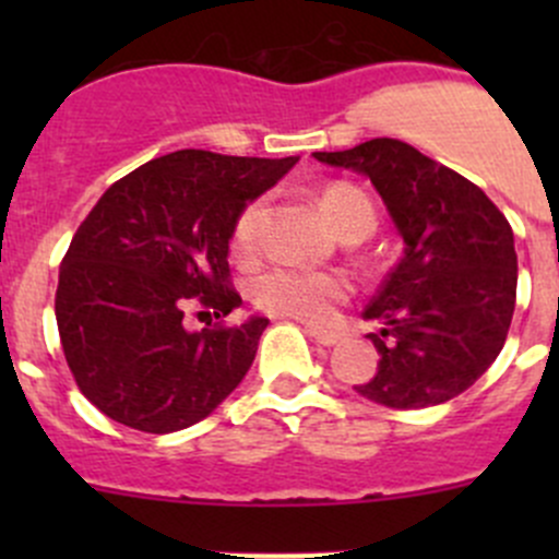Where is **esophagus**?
<instances>
[{
	"label": "esophagus",
	"mask_w": 559,
	"mask_h": 559,
	"mask_svg": "<svg viewBox=\"0 0 559 559\" xmlns=\"http://www.w3.org/2000/svg\"><path fill=\"white\" fill-rule=\"evenodd\" d=\"M306 330H308V335H311L316 343H321V346H335V343H341V335H337V332L319 330V326H313V324H308Z\"/></svg>",
	"instance_id": "obj_1"
}]
</instances>
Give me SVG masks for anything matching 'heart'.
Instances as JSON below:
<instances>
[{
	"instance_id": "b5f03b06",
	"label": "heart",
	"mask_w": 559,
	"mask_h": 559,
	"mask_svg": "<svg viewBox=\"0 0 559 559\" xmlns=\"http://www.w3.org/2000/svg\"><path fill=\"white\" fill-rule=\"evenodd\" d=\"M321 211L326 222L341 233L346 227H357L359 233L368 235L376 227V207L362 189L348 183H332L321 194ZM264 218V200H251L235 218L233 227V248L240 257L257 251L259 229ZM253 306L262 308L264 313L292 316V319L321 321L332 319L337 302H343L352 292L346 275L332 273V270H306V267H275L264 270L248 286Z\"/></svg>"
}]
</instances>
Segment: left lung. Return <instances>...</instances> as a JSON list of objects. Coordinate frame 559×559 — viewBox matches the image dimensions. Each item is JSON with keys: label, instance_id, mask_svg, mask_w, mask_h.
<instances>
[{"label": "left lung", "instance_id": "left-lung-1", "mask_svg": "<svg viewBox=\"0 0 559 559\" xmlns=\"http://www.w3.org/2000/svg\"><path fill=\"white\" fill-rule=\"evenodd\" d=\"M332 167L365 173L405 240L365 319L379 368L354 386L386 408H427L484 376L509 335L516 302L514 233L492 200L460 173L394 138L316 151Z\"/></svg>", "mask_w": 559, "mask_h": 559}]
</instances>
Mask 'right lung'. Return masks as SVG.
<instances>
[{
	"label": "right lung",
	"instance_id": "1",
	"mask_svg": "<svg viewBox=\"0 0 559 559\" xmlns=\"http://www.w3.org/2000/svg\"><path fill=\"white\" fill-rule=\"evenodd\" d=\"M295 165L186 148L99 197L61 259L56 324L72 379L105 416L165 436L243 381L267 319L224 321L240 306L229 238L246 202ZM186 310L209 324L189 333Z\"/></svg>",
	"mask_w": 559,
	"mask_h": 559
}]
</instances>
